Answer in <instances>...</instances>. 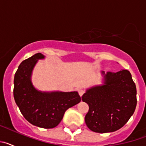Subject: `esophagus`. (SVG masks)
<instances>
[{
  "label": "esophagus",
  "instance_id": "1",
  "mask_svg": "<svg viewBox=\"0 0 146 146\" xmlns=\"http://www.w3.org/2000/svg\"><path fill=\"white\" fill-rule=\"evenodd\" d=\"M78 93H79L80 96H82V95H83V94L85 93V91H84V90H82V89H79V90H78Z\"/></svg>",
  "mask_w": 146,
  "mask_h": 146
}]
</instances>
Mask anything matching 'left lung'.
<instances>
[{
  "label": "left lung",
  "mask_w": 146,
  "mask_h": 146,
  "mask_svg": "<svg viewBox=\"0 0 146 146\" xmlns=\"http://www.w3.org/2000/svg\"><path fill=\"white\" fill-rule=\"evenodd\" d=\"M104 80V86L89 89L82 96L89 106L85 117L86 125L98 133L112 132L123 127L137 105L136 86L128 70L108 72Z\"/></svg>",
  "instance_id": "1"
}]
</instances>
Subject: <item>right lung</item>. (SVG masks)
Listing matches in <instances>:
<instances>
[{
	"instance_id": "1",
	"label": "right lung",
	"mask_w": 146,
	"mask_h": 146,
	"mask_svg": "<svg viewBox=\"0 0 146 146\" xmlns=\"http://www.w3.org/2000/svg\"><path fill=\"white\" fill-rule=\"evenodd\" d=\"M42 54H35L24 60L18 67L14 78V98L20 112L27 121L41 128L57 126L68 108L78 104L81 98L78 93H42L32 86L31 75L38 59Z\"/></svg>"
}]
</instances>
